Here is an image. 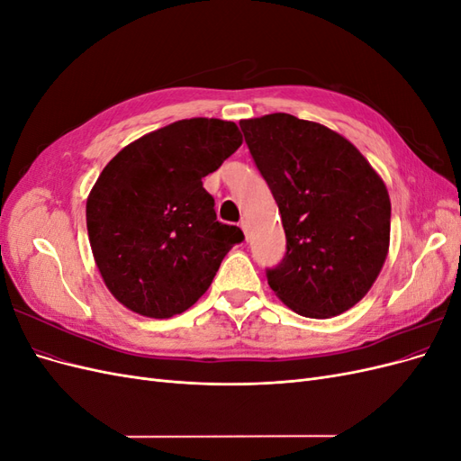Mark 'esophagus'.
<instances>
[{"mask_svg":"<svg viewBox=\"0 0 461 461\" xmlns=\"http://www.w3.org/2000/svg\"><path fill=\"white\" fill-rule=\"evenodd\" d=\"M240 229H242V232L246 234V239H248V232H249V225H248V221H240Z\"/></svg>","mask_w":461,"mask_h":461,"instance_id":"obj_1","label":"esophagus"}]
</instances>
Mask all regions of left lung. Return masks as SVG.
Masks as SVG:
<instances>
[{
    "instance_id": "obj_1",
    "label": "left lung",
    "mask_w": 461,
    "mask_h": 461,
    "mask_svg": "<svg viewBox=\"0 0 461 461\" xmlns=\"http://www.w3.org/2000/svg\"><path fill=\"white\" fill-rule=\"evenodd\" d=\"M286 234V256L267 271L271 290L312 319L340 315L364 298L390 246L384 180L325 124L288 113L240 121Z\"/></svg>"
}]
</instances>
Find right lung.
<instances>
[{
  "label": "right lung",
  "mask_w": 461,
  "mask_h": 461,
  "mask_svg": "<svg viewBox=\"0 0 461 461\" xmlns=\"http://www.w3.org/2000/svg\"><path fill=\"white\" fill-rule=\"evenodd\" d=\"M232 121L194 117L124 146L86 200L94 261L124 308L169 319L196 303L244 234L222 225L202 178L240 148Z\"/></svg>",
  "instance_id": "obj_1"
}]
</instances>
